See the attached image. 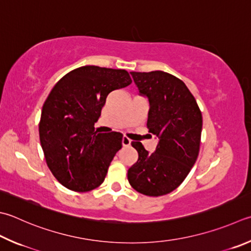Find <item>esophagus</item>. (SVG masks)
I'll return each mask as SVG.
<instances>
[{"mask_svg":"<svg viewBox=\"0 0 251 251\" xmlns=\"http://www.w3.org/2000/svg\"><path fill=\"white\" fill-rule=\"evenodd\" d=\"M130 144H131V140L126 138V136H124V138H122V145H124V146H129Z\"/></svg>","mask_w":251,"mask_h":251,"instance_id":"esophagus-1","label":"esophagus"}]
</instances>
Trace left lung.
Here are the masks:
<instances>
[{"instance_id":"left-lung-1","label":"left lung","mask_w":251,"mask_h":251,"mask_svg":"<svg viewBox=\"0 0 251 251\" xmlns=\"http://www.w3.org/2000/svg\"><path fill=\"white\" fill-rule=\"evenodd\" d=\"M150 102L149 132L159 139L154 153L132 142L139 158L127 170V180L142 195L159 197L180 186L199 155L202 115L181 79L163 71L130 72Z\"/></svg>"}]
</instances>
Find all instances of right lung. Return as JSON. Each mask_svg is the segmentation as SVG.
I'll list each match as a JSON object with an SVG mask.
<instances>
[{
    "label": "right lung",
    "instance_id": "1",
    "mask_svg": "<svg viewBox=\"0 0 251 251\" xmlns=\"http://www.w3.org/2000/svg\"><path fill=\"white\" fill-rule=\"evenodd\" d=\"M132 83L126 70L86 65L71 71L47 97L39 136L47 165L61 184L77 192L100 186L116 153L119 132L101 134L95 122L108 94Z\"/></svg>",
    "mask_w": 251,
    "mask_h": 251
}]
</instances>
